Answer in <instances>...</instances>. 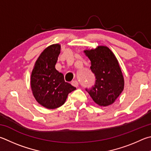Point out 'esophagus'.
<instances>
[{
  "label": "esophagus",
  "mask_w": 151,
  "mask_h": 151,
  "mask_svg": "<svg viewBox=\"0 0 151 151\" xmlns=\"http://www.w3.org/2000/svg\"><path fill=\"white\" fill-rule=\"evenodd\" d=\"M71 84H72L73 86H75V87H78V83L77 81H73L71 82Z\"/></svg>",
  "instance_id": "1"
}]
</instances>
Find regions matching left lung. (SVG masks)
Wrapping results in <instances>:
<instances>
[{"label":"left lung","instance_id":"1","mask_svg":"<svg viewBox=\"0 0 151 151\" xmlns=\"http://www.w3.org/2000/svg\"><path fill=\"white\" fill-rule=\"evenodd\" d=\"M91 61V70L95 76V84L86 88L93 100L101 106L111 105L121 94L124 79L116 57L108 47L98 46L84 51Z\"/></svg>","mask_w":151,"mask_h":151}]
</instances>
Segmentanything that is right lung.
<instances>
[{"instance_id": "1", "label": "right lung", "mask_w": 151, "mask_h": 151, "mask_svg": "<svg viewBox=\"0 0 151 151\" xmlns=\"http://www.w3.org/2000/svg\"><path fill=\"white\" fill-rule=\"evenodd\" d=\"M61 47L54 44L46 48L35 64L31 75V88L35 100L48 109L65 103L68 94L76 88L65 82L64 76L56 70Z\"/></svg>"}]
</instances>
